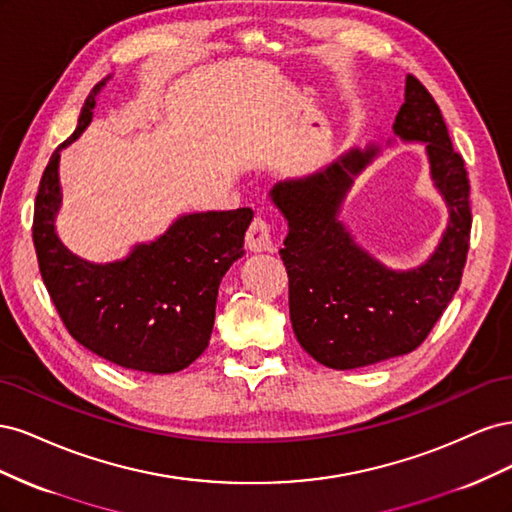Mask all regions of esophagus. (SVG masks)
<instances>
[{
  "label": "esophagus",
  "instance_id": "obj_1",
  "mask_svg": "<svg viewBox=\"0 0 512 512\" xmlns=\"http://www.w3.org/2000/svg\"><path fill=\"white\" fill-rule=\"evenodd\" d=\"M245 245H247V250H252V252H269V250H273L271 226H269V222L265 218H262V215H256V218L252 220V224L247 226Z\"/></svg>",
  "mask_w": 512,
  "mask_h": 512
}]
</instances>
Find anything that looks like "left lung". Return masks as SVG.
<instances>
[{
  "mask_svg": "<svg viewBox=\"0 0 512 512\" xmlns=\"http://www.w3.org/2000/svg\"><path fill=\"white\" fill-rule=\"evenodd\" d=\"M393 128L406 141L427 145L431 177L451 209L444 239L423 267L384 269L335 220L350 175L363 170L376 149L350 151L320 173L277 183L271 192L288 220L280 254L292 331L307 354L333 369L371 365L421 346L466 267L472 230L466 164L453 149L440 106L412 74Z\"/></svg>",
  "mask_w": 512,
  "mask_h": 512,
  "instance_id": "1",
  "label": "left lung"
}]
</instances>
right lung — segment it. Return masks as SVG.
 <instances>
[{
    "label": "right lung",
    "instance_id": "1",
    "mask_svg": "<svg viewBox=\"0 0 512 512\" xmlns=\"http://www.w3.org/2000/svg\"><path fill=\"white\" fill-rule=\"evenodd\" d=\"M102 85L91 89L79 126L42 173L32 226L38 267L61 322L81 346L121 367L173 374L209 346L218 288L243 254L254 211L183 215L158 241L111 265H91L68 252L53 226L59 151L91 121Z\"/></svg>",
    "mask_w": 512,
    "mask_h": 512
}]
</instances>
